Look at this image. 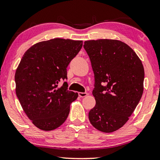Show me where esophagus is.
<instances>
[{
  "label": "esophagus",
  "instance_id": "obj_1",
  "mask_svg": "<svg viewBox=\"0 0 160 160\" xmlns=\"http://www.w3.org/2000/svg\"><path fill=\"white\" fill-rule=\"evenodd\" d=\"M88 94L87 92H79V96L81 98H84V97H86L87 95H88Z\"/></svg>",
  "mask_w": 160,
  "mask_h": 160
}]
</instances>
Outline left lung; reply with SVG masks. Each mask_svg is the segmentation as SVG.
<instances>
[{"mask_svg":"<svg viewBox=\"0 0 160 160\" xmlns=\"http://www.w3.org/2000/svg\"><path fill=\"white\" fill-rule=\"evenodd\" d=\"M95 77L96 104L88 118L98 130L112 132L122 127L134 112L143 92L144 69L132 48L121 41H86Z\"/></svg>","mask_w":160,"mask_h":160,"instance_id":"obj_1","label":"left lung"}]
</instances>
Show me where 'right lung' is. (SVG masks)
<instances>
[{"label":"right lung","mask_w":160,"mask_h":160,"mask_svg":"<svg viewBox=\"0 0 160 160\" xmlns=\"http://www.w3.org/2000/svg\"><path fill=\"white\" fill-rule=\"evenodd\" d=\"M82 41L55 38L26 51L15 73L16 94L24 112L39 129L51 131L65 121L78 93L70 91L67 68L82 47Z\"/></svg>","instance_id":"obj_1"}]
</instances>
